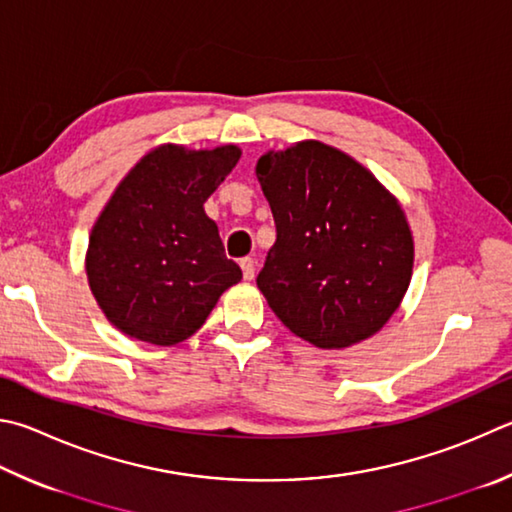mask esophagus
Returning <instances> with one entry per match:
<instances>
[{
  "label": "esophagus",
  "mask_w": 512,
  "mask_h": 512,
  "mask_svg": "<svg viewBox=\"0 0 512 512\" xmlns=\"http://www.w3.org/2000/svg\"><path fill=\"white\" fill-rule=\"evenodd\" d=\"M239 266H241V273H244V280L246 282H250L255 277V262L250 257H244L239 262Z\"/></svg>",
  "instance_id": "obj_1"
}]
</instances>
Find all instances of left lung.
Masks as SVG:
<instances>
[{
    "mask_svg": "<svg viewBox=\"0 0 512 512\" xmlns=\"http://www.w3.org/2000/svg\"><path fill=\"white\" fill-rule=\"evenodd\" d=\"M277 239L257 286L297 338L320 349L367 340L401 306L414 237L401 203L338 147L300 141L255 165Z\"/></svg>",
    "mask_w": 512,
    "mask_h": 512,
    "instance_id": "8db88e82",
    "label": "left lung"
}]
</instances>
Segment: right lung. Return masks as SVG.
Instances as JSON below:
<instances>
[{"mask_svg":"<svg viewBox=\"0 0 512 512\" xmlns=\"http://www.w3.org/2000/svg\"><path fill=\"white\" fill-rule=\"evenodd\" d=\"M239 156L237 145L165 143L118 183L91 228L85 271L100 311L120 333L179 345L241 280L203 210Z\"/></svg>","mask_w":512,"mask_h":512,"instance_id":"right-lung-1","label":"right lung"}]
</instances>
